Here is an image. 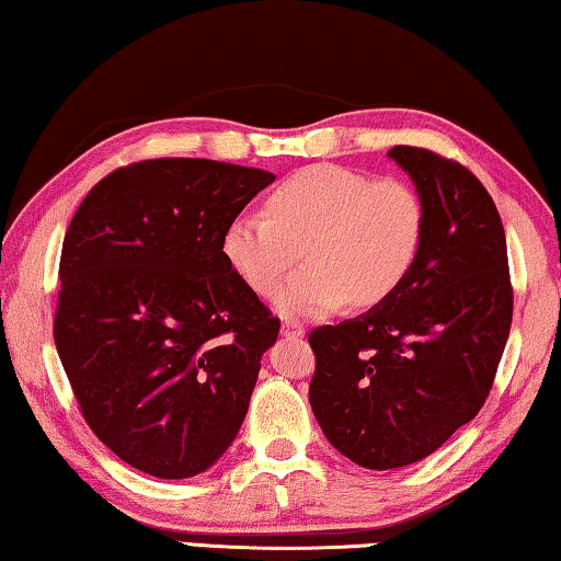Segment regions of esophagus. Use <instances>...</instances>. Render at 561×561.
I'll return each instance as SVG.
<instances>
[{
    "label": "esophagus",
    "instance_id": "esophagus-1",
    "mask_svg": "<svg viewBox=\"0 0 561 561\" xmlns=\"http://www.w3.org/2000/svg\"><path fill=\"white\" fill-rule=\"evenodd\" d=\"M280 334L283 336H290V339H300V336H306V329L300 327V323H296V321H283Z\"/></svg>",
    "mask_w": 561,
    "mask_h": 561
}]
</instances>
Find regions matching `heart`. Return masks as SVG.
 <instances>
[{
  "label": "heart",
  "instance_id": "b5f03b06",
  "mask_svg": "<svg viewBox=\"0 0 561 561\" xmlns=\"http://www.w3.org/2000/svg\"><path fill=\"white\" fill-rule=\"evenodd\" d=\"M425 238L420 194L400 180H375L339 164H313L288 174L265 199L263 213L227 222L222 255L257 296H273L283 316H323L354 298L375 306L402 286Z\"/></svg>",
  "mask_w": 561,
  "mask_h": 561
}]
</instances>
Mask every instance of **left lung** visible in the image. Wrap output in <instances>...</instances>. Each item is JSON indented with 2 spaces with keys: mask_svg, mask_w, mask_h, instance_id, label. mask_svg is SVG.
Instances as JSON below:
<instances>
[{
  "mask_svg": "<svg viewBox=\"0 0 561 561\" xmlns=\"http://www.w3.org/2000/svg\"><path fill=\"white\" fill-rule=\"evenodd\" d=\"M425 207L415 265L367 313L311 331L313 415L369 470L435 453L478 415L506 346L514 290L506 232L485 186L458 161L394 146Z\"/></svg>",
  "mask_w": 561,
  "mask_h": 561,
  "instance_id": "8db88e82",
  "label": "left lung"
}]
</instances>
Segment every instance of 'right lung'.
I'll list each match as a JSON object with an SVG mask.
<instances>
[{
	"label": "right lung",
	"mask_w": 561,
	"mask_h": 561,
	"mask_svg": "<svg viewBox=\"0 0 561 561\" xmlns=\"http://www.w3.org/2000/svg\"><path fill=\"white\" fill-rule=\"evenodd\" d=\"M275 174L209 159L121 167L65 232L55 346L99 440L141 473L192 478L230 448L278 339L222 255Z\"/></svg>",
	"instance_id": "add662e5"
}]
</instances>
